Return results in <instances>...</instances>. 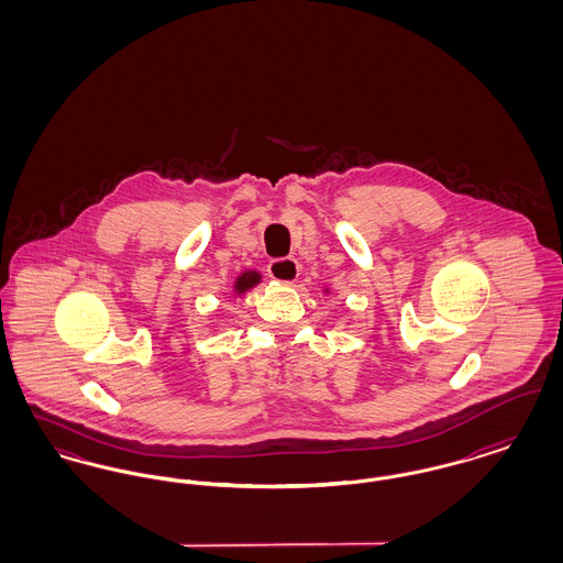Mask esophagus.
I'll list each match as a JSON object with an SVG mask.
<instances>
[{"label": "esophagus", "mask_w": 563, "mask_h": 563, "mask_svg": "<svg viewBox=\"0 0 563 563\" xmlns=\"http://www.w3.org/2000/svg\"><path fill=\"white\" fill-rule=\"evenodd\" d=\"M268 274L274 280L280 283H294L299 276V264L294 257H280V260H272L268 266Z\"/></svg>", "instance_id": "obj_1"}]
</instances>
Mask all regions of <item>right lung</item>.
<instances>
[{"instance_id": "1", "label": "right lung", "mask_w": 563, "mask_h": 563, "mask_svg": "<svg viewBox=\"0 0 563 563\" xmlns=\"http://www.w3.org/2000/svg\"><path fill=\"white\" fill-rule=\"evenodd\" d=\"M260 283V274L257 272H244L239 276V280H236V291L242 294V291H246V289H251L253 285H257Z\"/></svg>"}]
</instances>
